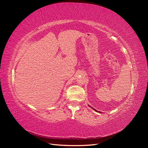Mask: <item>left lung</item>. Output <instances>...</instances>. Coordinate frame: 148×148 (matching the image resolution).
<instances>
[{"mask_svg": "<svg viewBox=\"0 0 148 148\" xmlns=\"http://www.w3.org/2000/svg\"><path fill=\"white\" fill-rule=\"evenodd\" d=\"M95 111H97V110H95Z\"/></svg>", "mask_w": 148, "mask_h": 148, "instance_id": "8db88e82", "label": "left lung"}]
</instances>
